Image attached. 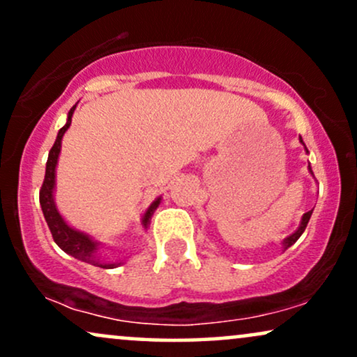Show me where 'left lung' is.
Returning <instances> with one entry per match:
<instances>
[{
  "instance_id": "8db88e82",
  "label": "left lung",
  "mask_w": 357,
  "mask_h": 357,
  "mask_svg": "<svg viewBox=\"0 0 357 357\" xmlns=\"http://www.w3.org/2000/svg\"><path fill=\"white\" fill-rule=\"evenodd\" d=\"M301 141H302V139H301ZM310 215H312V210H310V211H307L305 215L302 216V223H301V227H298V230H297L296 233H292V235H290L289 238H287V240L284 241V247H285V250L289 248L290 245H294V243H296V241H297L298 238H301V235H302V233H304V230H305V228H307V223H309V220H310Z\"/></svg>"
}]
</instances>
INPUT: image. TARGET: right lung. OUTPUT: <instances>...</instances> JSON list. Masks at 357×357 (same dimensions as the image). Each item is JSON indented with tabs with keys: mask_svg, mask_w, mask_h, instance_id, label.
<instances>
[{
	"mask_svg": "<svg viewBox=\"0 0 357 357\" xmlns=\"http://www.w3.org/2000/svg\"><path fill=\"white\" fill-rule=\"evenodd\" d=\"M73 110H75V105H73V107L70 109V112H68L67 124H65L60 129L59 136H56L55 144H53L50 153H48L47 171H45V179H43L42 188H40V204H42L43 216H45V220H47L48 228H50L53 240H55V243L59 245V247L63 250L65 253H68V255L77 258V260L85 261V264L97 265V267H102V268H114V267H116L114 264H102V261L99 260V257L96 255V253H97L96 252V250H97L96 241L90 240L87 235H84V233L73 230V228L68 227V225L63 221V218L60 216V213L56 211L55 203H53V186H55V166H56V161H59L61 137H63L65 130H67L68 126H70ZM159 202H161V198L155 199V202L149 206V210L146 211L144 220H142L144 227L149 225L151 216H153L154 210L158 208Z\"/></svg>",
	"mask_w": 357,
	"mask_h": 357,
	"instance_id": "right-lung-1",
	"label": "right lung"
}]
</instances>
